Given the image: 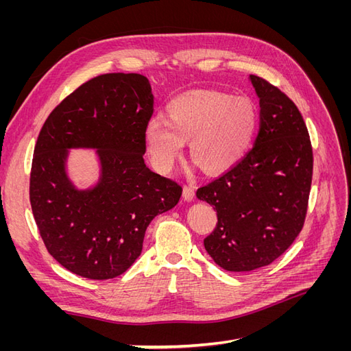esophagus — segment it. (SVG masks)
Listing matches in <instances>:
<instances>
[{
    "label": "esophagus",
    "instance_id": "esophagus-1",
    "mask_svg": "<svg viewBox=\"0 0 351 351\" xmlns=\"http://www.w3.org/2000/svg\"><path fill=\"white\" fill-rule=\"evenodd\" d=\"M193 197H195V190L190 187V186H183V199L186 200V202H192L193 200Z\"/></svg>",
    "mask_w": 351,
    "mask_h": 351
}]
</instances>
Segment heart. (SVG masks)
Listing matches in <instances>:
<instances>
[{
  "instance_id": "heart-1",
  "label": "heart",
  "mask_w": 351,
  "mask_h": 351,
  "mask_svg": "<svg viewBox=\"0 0 351 351\" xmlns=\"http://www.w3.org/2000/svg\"><path fill=\"white\" fill-rule=\"evenodd\" d=\"M167 121L151 119L143 139L152 162L171 168L189 142V156L206 174H221L239 162L256 133L258 111L247 98L217 90H192L169 101Z\"/></svg>"
}]
</instances>
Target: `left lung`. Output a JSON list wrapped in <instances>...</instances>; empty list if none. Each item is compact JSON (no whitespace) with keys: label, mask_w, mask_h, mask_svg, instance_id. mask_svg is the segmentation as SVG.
<instances>
[{"label":"left lung","mask_w":351,"mask_h":351,"mask_svg":"<svg viewBox=\"0 0 351 351\" xmlns=\"http://www.w3.org/2000/svg\"><path fill=\"white\" fill-rule=\"evenodd\" d=\"M259 98L261 125L254 146L214 182L197 189L218 222L204 240L222 269L249 272L272 263L303 228L313 154L300 111L278 88L250 74Z\"/></svg>","instance_id":"left-lung-1"}]
</instances>
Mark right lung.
<instances>
[{
	"instance_id": "1",
	"label": "right lung",
	"mask_w": 351,
	"mask_h": 351,
	"mask_svg": "<svg viewBox=\"0 0 351 351\" xmlns=\"http://www.w3.org/2000/svg\"><path fill=\"white\" fill-rule=\"evenodd\" d=\"M152 112L149 80L108 73L70 93L42 125L30 171L32 212L51 256L79 277L110 280L125 272L141 256L151 221L182 196V187L143 161ZM70 149L97 151V185L73 186Z\"/></svg>"
}]
</instances>
